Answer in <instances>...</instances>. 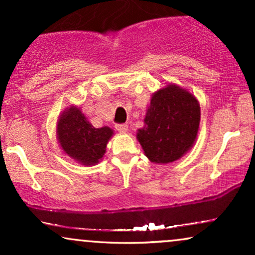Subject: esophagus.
I'll return each instance as SVG.
<instances>
[{
  "label": "esophagus",
  "instance_id": "1",
  "mask_svg": "<svg viewBox=\"0 0 255 255\" xmlns=\"http://www.w3.org/2000/svg\"><path fill=\"white\" fill-rule=\"evenodd\" d=\"M116 130L120 131V133H126V131L128 130V126L126 124L116 125Z\"/></svg>",
  "mask_w": 255,
  "mask_h": 255
}]
</instances>
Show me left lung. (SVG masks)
<instances>
[{
	"label": "left lung",
	"instance_id": "8db88e82",
	"mask_svg": "<svg viewBox=\"0 0 255 255\" xmlns=\"http://www.w3.org/2000/svg\"><path fill=\"white\" fill-rule=\"evenodd\" d=\"M144 121L136 137L146 157L153 163H171L194 144L200 107L191 93L169 85L152 96Z\"/></svg>",
	"mask_w": 255,
	"mask_h": 255
}]
</instances>
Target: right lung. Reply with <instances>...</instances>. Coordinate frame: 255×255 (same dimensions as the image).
Masks as SVG:
<instances>
[{"label":"right lung","mask_w":255,"mask_h":255,"mask_svg":"<svg viewBox=\"0 0 255 255\" xmlns=\"http://www.w3.org/2000/svg\"><path fill=\"white\" fill-rule=\"evenodd\" d=\"M113 135L109 127L95 128L78 108H69L57 124V139L61 147L73 159L84 165L99 162Z\"/></svg>","instance_id":"add662e5"}]
</instances>
